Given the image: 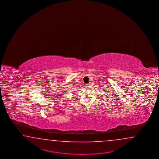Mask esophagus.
I'll return each mask as SVG.
<instances>
[{
  "instance_id": "obj_1",
  "label": "esophagus",
  "mask_w": 159,
  "mask_h": 159,
  "mask_svg": "<svg viewBox=\"0 0 159 159\" xmlns=\"http://www.w3.org/2000/svg\"><path fill=\"white\" fill-rule=\"evenodd\" d=\"M86 87L87 88V89H89L90 87V84H86Z\"/></svg>"
}]
</instances>
